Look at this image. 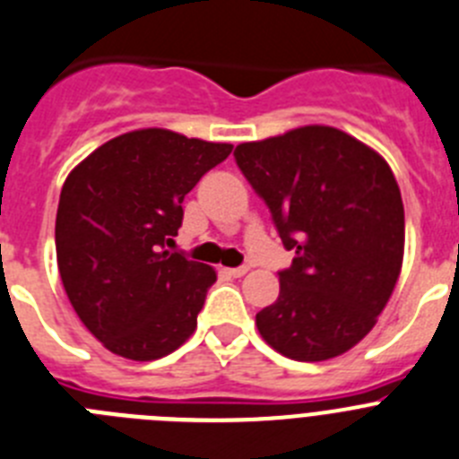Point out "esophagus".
Returning a JSON list of instances; mask_svg holds the SVG:
<instances>
[{"label": "esophagus", "instance_id": "1", "mask_svg": "<svg viewBox=\"0 0 459 459\" xmlns=\"http://www.w3.org/2000/svg\"><path fill=\"white\" fill-rule=\"evenodd\" d=\"M227 273L232 275V278H241V275H246L250 271V266H234V269H225Z\"/></svg>", "mask_w": 459, "mask_h": 459}]
</instances>
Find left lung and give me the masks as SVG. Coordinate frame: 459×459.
Masks as SVG:
<instances>
[{
    "instance_id": "1",
    "label": "left lung",
    "mask_w": 459,
    "mask_h": 459,
    "mask_svg": "<svg viewBox=\"0 0 459 459\" xmlns=\"http://www.w3.org/2000/svg\"><path fill=\"white\" fill-rule=\"evenodd\" d=\"M282 246L275 303L259 335L287 359L326 360L366 338L403 269L404 206L384 158L331 126H303L234 149Z\"/></svg>"
}]
</instances>
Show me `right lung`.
Here are the masks:
<instances>
[{"label":"right lung","mask_w":459,"mask_h":459,"mask_svg":"<svg viewBox=\"0 0 459 459\" xmlns=\"http://www.w3.org/2000/svg\"><path fill=\"white\" fill-rule=\"evenodd\" d=\"M230 153L232 144L142 128L105 142L64 181L59 275L112 354L156 360L193 335L216 271L165 246L179 232L186 195Z\"/></svg>","instance_id":"obj_1"}]
</instances>
